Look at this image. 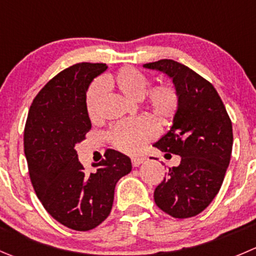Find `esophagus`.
Wrapping results in <instances>:
<instances>
[{"label":"esophagus","mask_w":256,"mask_h":256,"mask_svg":"<svg viewBox=\"0 0 256 256\" xmlns=\"http://www.w3.org/2000/svg\"><path fill=\"white\" fill-rule=\"evenodd\" d=\"M145 160H146L145 158H131V162H132L134 168H138V166L141 165Z\"/></svg>","instance_id":"esophagus-1"}]
</instances>
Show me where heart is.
Returning a JSON list of instances; mask_svg holds the SVG:
<instances>
[{
	"instance_id": "b5f03b06",
	"label": "heart",
	"mask_w": 256,
	"mask_h": 256,
	"mask_svg": "<svg viewBox=\"0 0 256 256\" xmlns=\"http://www.w3.org/2000/svg\"><path fill=\"white\" fill-rule=\"evenodd\" d=\"M105 84L120 91L124 96L138 100L144 91V105L148 112L161 125L170 124L176 116L180 106V98L175 86L170 82H160L150 86V78L135 68H120L114 75L105 78ZM104 98V85L94 81L86 91L85 106L91 120H96L100 112V105ZM155 126L148 118L124 120L115 124L108 131V138L118 150L126 154H136L155 136Z\"/></svg>"
}]
</instances>
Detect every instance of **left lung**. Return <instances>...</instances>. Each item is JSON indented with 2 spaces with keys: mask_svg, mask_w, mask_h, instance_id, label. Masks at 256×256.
<instances>
[{
  "mask_svg": "<svg viewBox=\"0 0 256 256\" xmlns=\"http://www.w3.org/2000/svg\"><path fill=\"white\" fill-rule=\"evenodd\" d=\"M144 68L172 78L180 98L174 125L154 146L181 160L168 168L154 199L170 216L192 218L209 206L222 188L232 150V120L214 86L188 66L158 60Z\"/></svg>",
  "mask_w": 256,
  "mask_h": 256,
  "instance_id": "8db88e82",
  "label": "left lung"
}]
</instances>
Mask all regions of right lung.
Returning a JSON list of instances; mask_svg holds the SVG:
<instances>
[{"mask_svg": "<svg viewBox=\"0 0 256 256\" xmlns=\"http://www.w3.org/2000/svg\"><path fill=\"white\" fill-rule=\"evenodd\" d=\"M106 64L81 62L65 68L37 94L24 125L30 178L46 212L78 232L98 226L112 209L116 182L131 171V160L116 150L86 172L75 145L86 138L91 121L86 91Z\"/></svg>", "mask_w": 256, "mask_h": 256, "instance_id": "obj_1", "label": "right lung"}]
</instances>
